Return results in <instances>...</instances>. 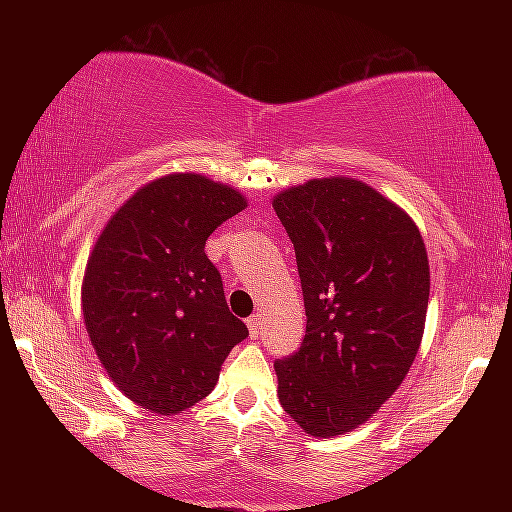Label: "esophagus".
Returning a JSON list of instances; mask_svg holds the SVG:
<instances>
[{
	"label": "esophagus",
	"instance_id": "34e87169",
	"mask_svg": "<svg viewBox=\"0 0 512 512\" xmlns=\"http://www.w3.org/2000/svg\"><path fill=\"white\" fill-rule=\"evenodd\" d=\"M247 326H249L251 338H258V335L263 333V317H261V314H254V317L247 321Z\"/></svg>",
	"mask_w": 512,
	"mask_h": 512
}]
</instances>
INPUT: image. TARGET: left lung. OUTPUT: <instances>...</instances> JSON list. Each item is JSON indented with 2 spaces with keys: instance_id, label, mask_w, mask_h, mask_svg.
Masks as SVG:
<instances>
[{
  "instance_id": "left-lung-1",
  "label": "left lung",
  "mask_w": 512,
  "mask_h": 512,
  "mask_svg": "<svg viewBox=\"0 0 512 512\" xmlns=\"http://www.w3.org/2000/svg\"><path fill=\"white\" fill-rule=\"evenodd\" d=\"M296 249L305 338L275 361L279 403L305 433L366 422L415 361L429 261L408 214L356 179H312L272 202Z\"/></svg>"
}]
</instances>
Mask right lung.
<instances>
[{
  "mask_svg": "<svg viewBox=\"0 0 512 512\" xmlns=\"http://www.w3.org/2000/svg\"><path fill=\"white\" fill-rule=\"evenodd\" d=\"M244 207L230 186L170 174L118 209L88 258L90 342L116 387L146 410L174 415L205 398L249 335L205 254L207 237Z\"/></svg>",
  "mask_w": 512,
  "mask_h": 512,
  "instance_id": "right-lung-1",
  "label": "right lung"
}]
</instances>
